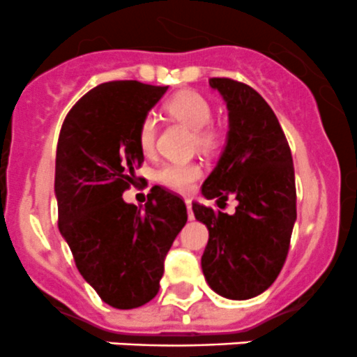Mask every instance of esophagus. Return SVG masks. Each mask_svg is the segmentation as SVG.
Masks as SVG:
<instances>
[{
    "label": "esophagus",
    "instance_id": "1",
    "mask_svg": "<svg viewBox=\"0 0 357 357\" xmlns=\"http://www.w3.org/2000/svg\"><path fill=\"white\" fill-rule=\"evenodd\" d=\"M186 208H188V218H190V221H192L193 212H192V200L190 199H186Z\"/></svg>",
    "mask_w": 357,
    "mask_h": 357
}]
</instances>
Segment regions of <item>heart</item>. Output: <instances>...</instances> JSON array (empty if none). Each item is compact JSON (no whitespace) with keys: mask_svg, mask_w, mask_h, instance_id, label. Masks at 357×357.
Here are the masks:
<instances>
[{"mask_svg":"<svg viewBox=\"0 0 357 357\" xmlns=\"http://www.w3.org/2000/svg\"><path fill=\"white\" fill-rule=\"evenodd\" d=\"M164 112L174 121L193 129V143L200 150L211 152V150L218 149L219 143H221V131L208 124L212 117L211 103L200 93L192 91V89L176 93L164 103ZM155 135V121H153V117L146 115L139 122L138 132H136V142H138L139 150L145 155L153 152ZM200 174L202 167L197 162H171V164H164L158 169L157 179L174 192H188L193 183L200 178Z\"/></svg>","mask_w":357,"mask_h":357,"instance_id":"1","label":"heart"}]
</instances>
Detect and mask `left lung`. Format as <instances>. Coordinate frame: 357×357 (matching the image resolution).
Wrapping results in <instances>:
<instances>
[{"label": "left lung", "instance_id": "obj_1", "mask_svg": "<svg viewBox=\"0 0 357 357\" xmlns=\"http://www.w3.org/2000/svg\"><path fill=\"white\" fill-rule=\"evenodd\" d=\"M208 84L225 98L229 131L202 195L219 207L229 197L238 205L229 215L193 204L208 229L202 271L215 294L245 301L268 290L285 264L297 219L294 162L275 112L255 89L228 77Z\"/></svg>", "mask_w": 357, "mask_h": 357}]
</instances>
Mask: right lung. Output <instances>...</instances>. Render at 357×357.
<instances>
[{
    "mask_svg": "<svg viewBox=\"0 0 357 357\" xmlns=\"http://www.w3.org/2000/svg\"><path fill=\"white\" fill-rule=\"evenodd\" d=\"M165 91L138 81L103 82L72 107L59 136V229L82 278L115 309L155 297L165 255L188 219L183 199L162 186L150 190L145 208L122 199L143 164L139 122Z\"/></svg>",
    "mask_w": 357,
    "mask_h": 357,
    "instance_id": "add662e5",
    "label": "right lung"
}]
</instances>
